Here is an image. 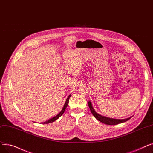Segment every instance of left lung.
I'll return each mask as SVG.
<instances>
[{
    "label": "left lung",
    "instance_id": "obj_1",
    "mask_svg": "<svg viewBox=\"0 0 153 153\" xmlns=\"http://www.w3.org/2000/svg\"><path fill=\"white\" fill-rule=\"evenodd\" d=\"M88 105L89 109L92 112V114H93L97 120L99 121L100 122L105 124H108V125H116L118 124H120L124 122H126L128 121L129 119H130L131 117L126 118V119H113V118H110V117H105L103 116H101L100 114H99L98 113L95 111V110L93 108L92 105V103L91 101H89L88 102Z\"/></svg>",
    "mask_w": 153,
    "mask_h": 153
}]
</instances>
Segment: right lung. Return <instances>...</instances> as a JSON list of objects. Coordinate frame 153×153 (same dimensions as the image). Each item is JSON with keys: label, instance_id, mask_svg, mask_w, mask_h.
<instances>
[{"label": "right lung", "instance_id": "1", "mask_svg": "<svg viewBox=\"0 0 153 153\" xmlns=\"http://www.w3.org/2000/svg\"><path fill=\"white\" fill-rule=\"evenodd\" d=\"M71 96V95L70 94V95L68 97L67 99H66V101H65V104H64V106H63V108H62V109L61 111L60 112H59V113L58 114H57L56 116L53 117L51 118L50 119H49V120H48V121H45V122L42 123V124H49V123H52V122L55 121L56 120H57V119L58 118L60 117L63 114V113L64 112V111H65V110L66 108H67V106H68V103H69V98H70Z\"/></svg>", "mask_w": 153, "mask_h": 153}]
</instances>
